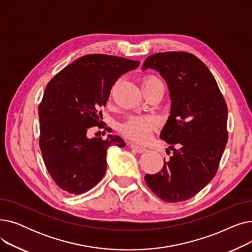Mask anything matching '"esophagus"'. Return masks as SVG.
I'll list each match as a JSON object with an SVG mask.
<instances>
[{"label":"esophagus","mask_w":252,"mask_h":252,"mask_svg":"<svg viewBox=\"0 0 252 252\" xmlns=\"http://www.w3.org/2000/svg\"><path fill=\"white\" fill-rule=\"evenodd\" d=\"M129 147H130V149H133L137 153H143L146 151V148L141 147V146H139V145H136V144H130Z\"/></svg>","instance_id":"esophagus-1"}]
</instances>
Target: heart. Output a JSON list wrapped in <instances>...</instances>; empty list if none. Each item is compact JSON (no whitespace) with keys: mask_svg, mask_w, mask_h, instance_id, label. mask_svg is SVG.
I'll return each instance as SVG.
<instances>
[{"mask_svg":"<svg viewBox=\"0 0 252 252\" xmlns=\"http://www.w3.org/2000/svg\"><path fill=\"white\" fill-rule=\"evenodd\" d=\"M157 85L163 86V83L155 75H148L143 81V87ZM158 126H159V122L154 115H131L119 126V130L129 140L145 143L150 140L153 130H155Z\"/></svg>","mask_w":252,"mask_h":252,"instance_id":"1","label":"heart"}]
</instances>
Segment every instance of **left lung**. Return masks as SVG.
Wrapping results in <instances>:
<instances>
[{"mask_svg": "<svg viewBox=\"0 0 252 252\" xmlns=\"http://www.w3.org/2000/svg\"><path fill=\"white\" fill-rule=\"evenodd\" d=\"M147 68L159 71L168 85L171 109L160 138L173 155L145 181L163 201H185L217 174L228 142V107L207 66L188 52L150 55L143 64Z\"/></svg>", "mask_w": 252, "mask_h": 252, "instance_id": "8db88e82", "label": "left lung"}]
</instances>
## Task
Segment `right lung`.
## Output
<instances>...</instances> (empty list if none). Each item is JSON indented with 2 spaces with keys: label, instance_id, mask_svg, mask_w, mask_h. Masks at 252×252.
Masks as SVG:
<instances>
[{
  "label": "right lung",
  "instance_id": "add662e5",
  "mask_svg": "<svg viewBox=\"0 0 252 252\" xmlns=\"http://www.w3.org/2000/svg\"><path fill=\"white\" fill-rule=\"evenodd\" d=\"M139 64L123 57L89 54L48 83L38 105V144L51 178L62 190L78 195L96 186L105 175L108 147H125L117 136L89 139L87 131L93 126L105 128L101 108L112 86Z\"/></svg>",
  "mask_w": 252,
  "mask_h": 252
}]
</instances>
